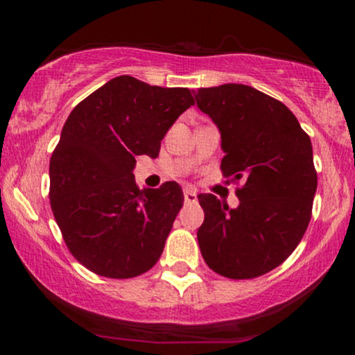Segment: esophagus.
<instances>
[{"instance_id":"1","label":"esophagus","mask_w":355,"mask_h":355,"mask_svg":"<svg viewBox=\"0 0 355 355\" xmlns=\"http://www.w3.org/2000/svg\"><path fill=\"white\" fill-rule=\"evenodd\" d=\"M183 198H185V203H195L197 202V193L193 190L185 189L183 190Z\"/></svg>"}]
</instances>
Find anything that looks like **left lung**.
Returning <instances> with one entry per match:
<instances>
[{"label": "left lung", "mask_w": 355, "mask_h": 355, "mask_svg": "<svg viewBox=\"0 0 355 355\" xmlns=\"http://www.w3.org/2000/svg\"><path fill=\"white\" fill-rule=\"evenodd\" d=\"M197 107L217 125L222 172L243 180L239 207L200 193L203 260L229 279L274 270L302 240L317 190L311 138L282 101L239 83L200 88Z\"/></svg>", "instance_id": "1"}]
</instances>
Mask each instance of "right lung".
<instances>
[{
	"label": "right lung",
	"mask_w": 355,
	"mask_h": 355,
	"mask_svg": "<svg viewBox=\"0 0 355 355\" xmlns=\"http://www.w3.org/2000/svg\"><path fill=\"white\" fill-rule=\"evenodd\" d=\"M195 103L189 88L123 75L80 101L50 160V203L64 243L101 277L130 279L164 252L183 205L177 182L140 190L138 155L157 158L170 126Z\"/></svg>",
	"instance_id": "right-lung-1"
}]
</instances>
